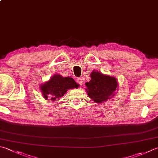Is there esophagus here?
<instances>
[{"label": "esophagus", "instance_id": "esophagus-1", "mask_svg": "<svg viewBox=\"0 0 158 158\" xmlns=\"http://www.w3.org/2000/svg\"><path fill=\"white\" fill-rule=\"evenodd\" d=\"M77 82H78L80 85H82L83 80L82 78H78V80H77Z\"/></svg>", "mask_w": 158, "mask_h": 158}]
</instances>
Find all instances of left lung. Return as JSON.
I'll return each instance as SVG.
<instances>
[{"label":"left lung","instance_id":"obj_1","mask_svg":"<svg viewBox=\"0 0 158 158\" xmlns=\"http://www.w3.org/2000/svg\"><path fill=\"white\" fill-rule=\"evenodd\" d=\"M91 80L85 83L88 96L95 102H106L115 96L118 90V82L115 77L106 75L96 70L90 73Z\"/></svg>","mask_w":158,"mask_h":158}]
</instances>
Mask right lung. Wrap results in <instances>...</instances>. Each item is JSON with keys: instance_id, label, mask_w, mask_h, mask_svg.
<instances>
[{"instance_id": "obj_1", "label": "right lung", "mask_w": 158, "mask_h": 158, "mask_svg": "<svg viewBox=\"0 0 158 158\" xmlns=\"http://www.w3.org/2000/svg\"><path fill=\"white\" fill-rule=\"evenodd\" d=\"M79 84L76 83L72 78L62 77L60 74H55L48 81L41 84L40 90L45 100H51L54 102L64 96L69 89H77Z\"/></svg>"}]
</instances>
